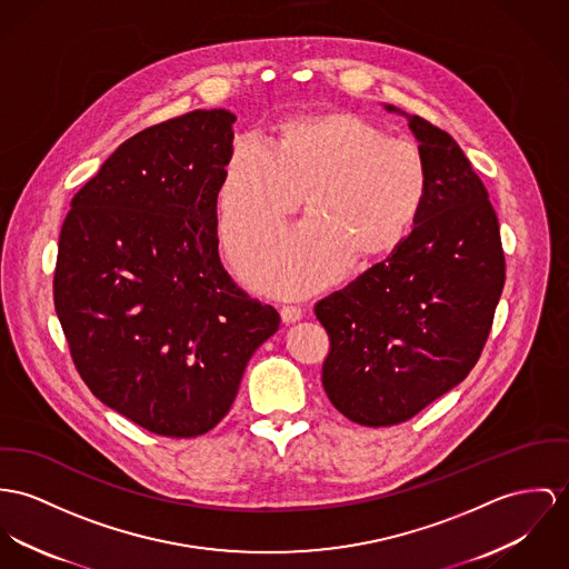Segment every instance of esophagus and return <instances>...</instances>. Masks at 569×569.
<instances>
[{
    "label": "esophagus",
    "instance_id": "1",
    "mask_svg": "<svg viewBox=\"0 0 569 569\" xmlns=\"http://www.w3.org/2000/svg\"><path fill=\"white\" fill-rule=\"evenodd\" d=\"M303 318V309L297 306H283L281 307V320L286 325H292V322H299Z\"/></svg>",
    "mask_w": 569,
    "mask_h": 569
}]
</instances>
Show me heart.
<instances>
[{
	"label": "heart",
	"mask_w": 569,
	"mask_h": 569,
	"mask_svg": "<svg viewBox=\"0 0 569 569\" xmlns=\"http://www.w3.org/2000/svg\"><path fill=\"white\" fill-rule=\"evenodd\" d=\"M306 192L309 219L240 258L249 283L307 295L336 281L357 256L377 260L413 231L431 192L418 142L388 136L347 110L281 119L270 149L251 136L229 147L217 186V224L233 256L292 214Z\"/></svg>",
	"instance_id": "b5f03b06"
}]
</instances>
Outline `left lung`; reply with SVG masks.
I'll list each match as a JSON object with an SVG mask.
<instances>
[{
    "label": "left lung",
    "mask_w": 569,
    "mask_h": 569,
    "mask_svg": "<svg viewBox=\"0 0 569 569\" xmlns=\"http://www.w3.org/2000/svg\"><path fill=\"white\" fill-rule=\"evenodd\" d=\"M386 110L407 117L427 156L429 201L383 262L313 307L331 342L325 392L363 427L400 425L459 386L505 286L498 217L461 147L418 114Z\"/></svg>",
    "instance_id": "left-lung-1"
}]
</instances>
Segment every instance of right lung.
<instances>
[{
	"mask_svg": "<svg viewBox=\"0 0 569 569\" xmlns=\"http://www.w3.org/2000/svg\"><path fill=\"white\" fill-rule=\"evenodd\" d=\"M236 117L194 110L126 140L71 201L53 306L88 390L138 427L197 438L231 409L279 313L219 258Z\"/></svg>",
	"mask_w": 569,
	"mask_h": 569,
	"instance_id": "1",
	"label": "right lung"
}]
</instances>
